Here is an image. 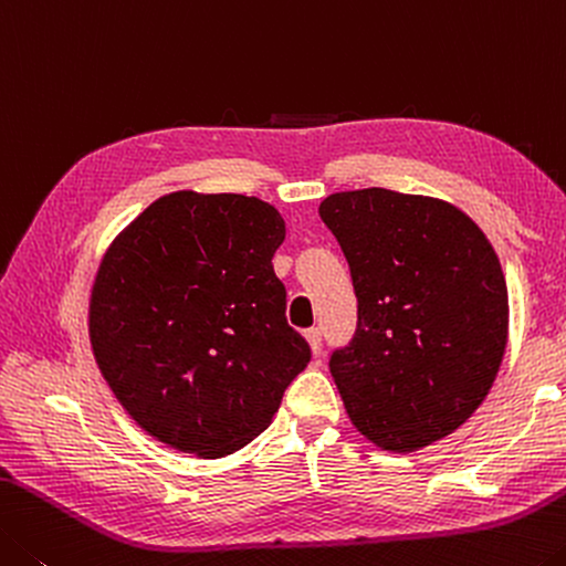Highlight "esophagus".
Returning a JSON list of instances; mask_svg holds the SVG:
<instances>
[{
	"label": "esophagus",
	"instance_id": "34e87169",
	"mask_svg": "<svg viewBox=\"0 0 566 566\" xmlns=\"http://www.w3.org/2000/svg\"><path fill=\"white\" fill-rule=\"evenodd\" d=\"M305 340H308V344H311L313 356L318 358L323 354V336H321V331L318 328H308V331H305Z\"/></svg>",
	"mask_w": 566,
	"mask_h": 566
}]
</instances>
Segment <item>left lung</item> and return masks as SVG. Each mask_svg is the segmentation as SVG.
<instances>
[{"label":"left lung","mask_w":566,"mask_h":566,"mask_svg":"<svg viewBox=\"0 0 566 566\" xmlns=\"http://www.w3.org/2000/svg\"><path fill=\"white\" fill-rule=\"evenodd\" d=\"M358 301L331 376L356 429L413 451L457 431L484 401L509 331L504 271L479 226L449 202L368 188L321 202Z\"/></svg>","instance_id":"8db88e82"}]
</instances>
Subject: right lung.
Instances as JSON below:
<instances>
[{
  "mask_svg": "<svg viewBox=\"0 0 566 566\" xmlns=\"http://www.w3.org/2000/svg\"><path fill=\"white\" fill-rule=\"evenodd\" d=\"M283 238V218L263 200L172 192L107 250L90 301L92 350L157 441L228 457L271 423L308 366L273 271Z\"/></svg>",
  "mask_w": 566,
  "mask_h": 566,
  "instance_id": "right-lung-1",
  "label": "right lung"
}]
</instances>
